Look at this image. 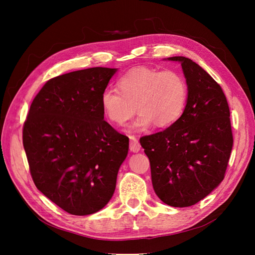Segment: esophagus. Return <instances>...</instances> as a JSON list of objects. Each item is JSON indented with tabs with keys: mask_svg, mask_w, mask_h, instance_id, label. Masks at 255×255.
<instances>
[{
	"mask_svg": "<svg viewBox=\"0 0 255 255\" xmlns=\"http://www.w3.org/2000/svg\"><path fill=\"white\" fill-rule=\"evenodd\" d=\"M129 150L134 153L140 151L139 141L135 136H129Z\"/></svg>",
	"mask_w": 255,
	"mask_h": 255,
	"instance_id": "obj_1",
	"label": "esophagus"
}]
</instances>
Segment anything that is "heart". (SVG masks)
<instances>
[{
	"label": "heart",
	"mask_w": 255,
	"mask_h": 255,
	"mask_svg": "<svg viewBox=\"0 0 255 255\" xmlns=\"http://www.w3.org/2000/svg\"><path fill=\"white\" fill-rule=\"evenodd\" d=\"M119 89L107 88L101 95L105 116L117 126H123L137 110L140 112L133 128L145 129L153 123L158 128L171 126L185 109L187 85L177 72L139 68L119 80Z\"/></svg>",
	"instance_id": "1"
}]
</instances>
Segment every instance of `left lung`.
Masks as SVG:
<instances>
[{
  "label": "left lung",
  "instance_id": "left-lung-1",
  "mask_svg": "<svg viewBox=\"0 0 255 255\" xmlns=\"http://www.w3.org/2000/svg\"><path fill=\"white\" fill-rule=\"evenodd\" d=\"M179 61L187 84L181 117L163 132L140 138L149 157L153 188L164 203L187 207L225 179L233 146L230 110L220 85L195 61Z\"/></svg>",
  "mask_w": 255,
  "mask_h": 255
}]
</instances>
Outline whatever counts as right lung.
<instances>
[{
  "mask_svg": "<svg viewBox=\"0 0 255 255\" xmlns=\"http://www.w3.org/2000/svg\"><path fill=\"white\" fill-rule=\"evenodd\" d=\"M117 69L96 67L49 80L33 100L23 146L36 187L71 215L110 202L128 137L104 120L101 95Z\"/></svg>",
  "mask_w": 255,
  "mask_h": 255,
  "instance_id": "right-lung-1",
  "label": "right lung"
}]
</instances>
